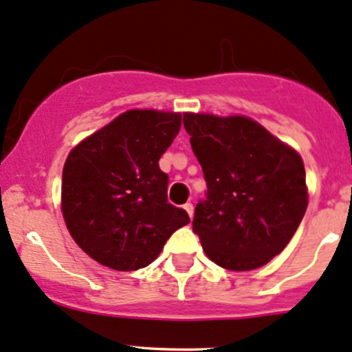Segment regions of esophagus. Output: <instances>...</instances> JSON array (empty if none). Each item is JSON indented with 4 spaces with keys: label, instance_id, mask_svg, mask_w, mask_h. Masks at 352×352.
<instances>
[{
    "label": "esophagus",
    "instance_id": "1",
    "mask_svg": "<svg viewBox=\"0 0 352 352\" xmlns=\"http://www.w3.org/2000/svg\"><path fill=\"white\" fill-rule=\"evenodd\" d=\"M183 208L186 210L188 215H190V219H191V217H193V205H191V203H184Z\"/></svg>",
    "mask_w": 352,
    "mask_h": 352
}]
</instances>
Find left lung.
<instances>
[{"instance_id":"8db88e82","label":"left lung","mask_w":352,"mask_h":352,"mask_svg":"<svg viewBox=\"0 0 352 352\" xmlns=\"http://www.w3.org/2000/svg\"><path fill=\"white\" fill-rule=\"evenodd\" d=\"M183 123L206 181L193 219L203 251L226 270L264 266L305 215L302 157L251 118L184 113Z\"/></svg>"}]
</instances>
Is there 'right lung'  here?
Instances as JSON below:
<instances>
[{"instance_id": "1", "label": "right lung", "mask_w": 352, "mask_h": 352, "mask_svg": "<svg viewBox=\"0 0 352 352\" xmlns=\"http://www.w3.org/2000/svg\"><path fill=\"white\" fill-rule=\"evenodd\" d=\"M181 129V115L130 110L71 151L63 171V213L76 244L103 266H149L186 223L168 201L159 159Z\"/></svg>"}]
</instances>
